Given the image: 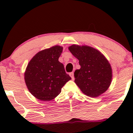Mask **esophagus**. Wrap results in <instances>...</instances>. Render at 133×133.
I'll return each instance as SVG.
<instances>
[{
	"label": "esophagus",
	"mask_w": 133,
	"mask_h": 133,
	"mask_svg": "<svg viewBox=\"0 0 133 133\" xmlns=\"http://www.w3.org/2000/svg\"><path fill=\"white\" fill-rule=\"evenodd\" d=\"M69 76H71L72 79H74V72H71L69 73Z\"/></svg>",
	"instance_id": "1"
}]
</instances>
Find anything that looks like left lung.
<instances>
[{
  "mask_svg": "<svg viewBox=\"0 0 133 133\" xmlns=\"http://www.w3.org/2000/svg\"><path fill=\"white\" fill-rule=\"evenodd\" d=\"M69 50L79 60L80 69L74 72L77 86L86 96L96 97L106 92L112 81V69L109 61L92 47L74 44Z\"/></svg>",
  "mask_w": 133,
  "mask_h": 133,
  "instance_id": "1",
  "label": "left lung"
}]
</instances>
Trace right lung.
<instances>
[{"instance_id": "obj_1", "label": "right lung", "mask_w": 133, "mask_h": 133, "mask_svg": "<svg viewBox=\"0 0 133 133\" xmlns=\"http://www.w3.org/2000/svg\"><path fill=\"white\" fill-rule=\"evenodd\" d=\"M62 47L55 45L37 53L27 65L24 79L29 92L44 101H51L60 94L71 77L59 61Z\"/></svg>"}]
</instances>
